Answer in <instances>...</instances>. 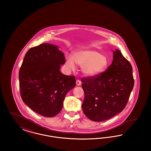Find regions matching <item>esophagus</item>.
Returning <instances> with one entry per match:
<instances>
[{"label": "esophagus", "instance_id": "34e87169", "mask_svg": "<svg viewBox=\"0 0 151 151\" xmlns=\"http://www.w3.org/2000/svg\"><path fill=\"white\" fill-rule=\"evenodd\" d=\"M76 83V85H77L78 86H80L81 85V82L79 80H77Z\"/></svg>", "mask_w": 151, "mask_h": 151}]
</instances>
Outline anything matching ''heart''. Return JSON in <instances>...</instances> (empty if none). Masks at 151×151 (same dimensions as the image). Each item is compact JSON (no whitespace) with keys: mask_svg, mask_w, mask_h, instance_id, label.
<instances>
[{"mask_svg":"<svg viewBox=\"0 0 151 151\" xmlns=\"http://www.w3.org/2000/svg\"><path fill=\"white\" fill-rule=\"evenodd\" d=\"M81 67L83 73L88 77L100 75L106 68L108 65L107 58L101 52L94 50H83L75 52L73 57L67 58L66 65L71 70L75 69V63Z\"/></svg>","mask_w":151,"mask_h":151,"instance_id":"1","label":"heart"}]
</instances>
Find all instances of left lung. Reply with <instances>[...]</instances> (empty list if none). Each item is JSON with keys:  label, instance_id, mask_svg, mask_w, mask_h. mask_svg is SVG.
Wrapping results in <instances>:
<instances>
[{"label": "left lung", "instance_id": "1", "mask_svg": "<svg viewBox=\"0 0 151 151\" xmlns=\"http://www.w3.org/2000/svg\"><path fill=\"white\" fill-rule=\"evenodd\" d=\"M112 64L100 75L81 79L82 109L91 120L101 122L121 113L134 88L132 68L119 50H113Z\"/></svg>", "mask_w": 151, "mask_h": 151}]
</instances>
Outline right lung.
I'll list each match as a JSON object with an SVG mask.
<instances>
[{"mask_svg": "<svg viewBox=\"0 0 151 151\" xmlns=\"http://www.w3.org/2000/svg\"><path fill=\"white\" fill-rule=\"evenodd\" d=\"M58 46L42 43L30 49L19 71V86L23 102L37 113L54 116L61 111L67 92L76 86L74 76L60 71L65 62Z\"/></svg>", "mask_w": 151, "mask_h": 151, "instance_id": "1", "label": "right lung"}]
</instances>
